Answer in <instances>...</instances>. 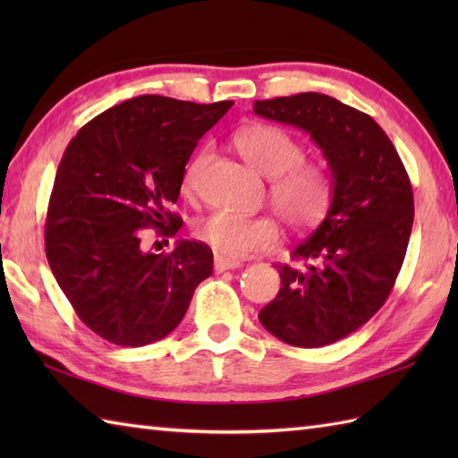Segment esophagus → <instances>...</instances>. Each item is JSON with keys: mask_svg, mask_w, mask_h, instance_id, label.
I'll list each match as a JSON object with an SVG mask.
<instances>
[{"mask_svg": "<svg viewBox=\"0 0 458 458\" xmlns=\"http://www.w3.org/2000/svg\"><path fill=\"white\" fill-rule=\"evenodd\" d=\"M240 266L242 264H240V261H236V259H228V258H224V256H214V269H216L218 274H222V271H226V269H236Z\"/></svg>", "mask_w": 458, "mask_h": 458, "instance_id": "1", "label": "esophagus"}]
</instances>
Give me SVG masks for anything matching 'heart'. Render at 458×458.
Here are the masks:
<instances>
[{
    "label": "heart",
    "instance_id": "1",
    "mask_svg": "<svg viewBox=\"0 0 458 458\" xmlns=\"http://www.w3.org/2000/svg\"><path fill=\"white\" fill-rule=\"evenodd\" d=\"M244 161L269 179L267 197L287 228L305 232L327 218L333 204L335 179L325 161H303L305 148L287 130L271 123H251L234 135ZM207 155L194 157L182 174V191L194 192ZM194 236L228 259L248 258L277 244V222L234 212H212L197 222Z\"/></svg>",
    "mask_w": 458,
    "mask_h": 458
}]
</instances>
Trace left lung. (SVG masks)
Here are the masks:
<instances>
[{"label": "left lung", "mask_w": 458, "mask_h": 458, "mask_svg": "<svg viewBox=\"0 0 458 458\" xmlns=\"http://www.w3.org/2000/svg\"><path fill=\"white\" fill-rule=\"evenodd\" d=\"M254 112L310 133L335 179L327 218L293 250V266H276L279 293L259 320L291 346L333 344L392 293L413 226L410 177L374 118L327 94L256 100Z\"/></svg>", "instance_id": "8db88e82"}]
</instances>
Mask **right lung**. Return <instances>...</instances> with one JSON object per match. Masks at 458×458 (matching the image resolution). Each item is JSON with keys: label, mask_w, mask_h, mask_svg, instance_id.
<instances>
[{"label": "right lung", "mask_w": 458, "mask_h": 458, "mask_svg": "<svg viewBox=\"0 0 458 458\" xmlns=\"http://www.w3.org/2000/svg\"><path fill=\"white\" fill-rule=\"evenodd\" d=\"M232 100L194 104L143 94L102 112L68 143L47 208L45 251L58 287L92 333L145 346L177 328L212 250L179 240L169 254L141 246V230L173 238L184 165Z\"/></svg>", "instance_id": "obj_1"}]
</instances>
